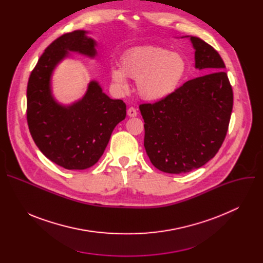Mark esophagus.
<instances>
[{
    "instance_id": "obj_1",
    "label": "esophagus",
    "mask_w": 263,
    "mask_h": 263,
    "mask_svg": "<svg viewBox=\"0 0 263 263\" xmlns=\"http://www.w3.org/2000/svg\"><path fill=\"white\" fill-rule=\"evenodd\" d=\"M127 115H128V117H130V118H135V117L137 116V111H136V109H135L134 107H130V108L127 110Z\"/></svg>"
}]
</instances>
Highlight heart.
I'll return each instance as SVG.
<instances>
[{"instance_id": "heart-1", "label": "heart", "mask_w": 263, "mask_h": 263, "mask_svg": "<svg viewBox=\"0 0 263 263\" xmlns=\"http://www.w3.org/2000/svg\"><path fill=\"white\" fill-rule=\"evenodd\" d=\"M120 67L110 70L111 81L127 90V78L136 81L139 96L146 101H161L172 96L182 82L187 63L184 57L159 47L137 48L127 52Z\"/></svg>"}]
</instances>
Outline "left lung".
<instances>
[{
  "label": "left lung",
  "mask_w": 263,
  "mask_h": 263,
  "mask_svg": "<svg viewBox=\"0 0 263 263\" xmlns=\"http://www.w3.org/2000/svg\"><path fill=\"white\" fill-rule=\"evenodd\" d=\"M196 68L203 76L185 82L168 98L140 104L144 148L152 164L168 174L201 167L218 152L226 137L233 91L219 54L196 36Z\"/></svg>",
  "instance_id": "8db88e82"
}]
</instances>
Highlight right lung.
<instances>
[{"label":"right lung","instance_id":"obj_1","mask_svg":"<svg viewBox=\"0 0 263 263\" xmlns=\"http://www.w3.org/2000/svg\"><path fill=\"white\" fill-rule=\"evenodd\" d=\"M77 30L63 34L44 52L32 70L27 86V122L41 152L66 170H85L98 162L112 131L126 118V104L112 100L97 81H90L85 96L70 105L58 103L51 89L56 65L77 52L93 58L97 43Z\"/></svg>","mask_w":263,"mask_h":263}]
</instances>
